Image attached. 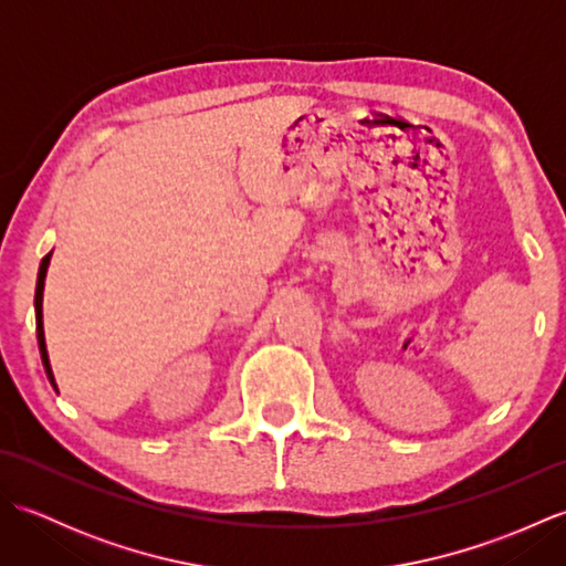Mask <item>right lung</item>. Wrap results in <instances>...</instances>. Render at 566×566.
Wrapping results in <instances>:
<instances>
[{"instance_id": "1", "label": "right lung", "mask_w": 566, "mask_h": 566, "mask_svg": "<svg viewBox=\"0 0 566 566\" xmlns=\"http://www.w3.org/2000/svg\"><path fill=\"white\" fill-rule=\"evenodd\" d=\"M51 255H53V252H48V255L41 260V268H39V282H35V298H33V306H35V335H39V350H41V359H43L45 375H48V379H51L53 387L57 389L55 377H53V369H51V359H48V350H45V333H43V286H45V274H48V264H51Z\"/></svg>"}]
</instances>
